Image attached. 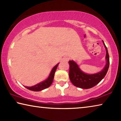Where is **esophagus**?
<instances>
[{
	"label": "esophagus",
	"mask_w": 121,
	"mask_h": 121,
	"mask_svg": "<svg viewBox=\"0 0 121 121\" xmlns=\"http://www.w3.org/2000/svg\"><path fill=\"white\" fill-rule=\"evenodd\" d=\"M69 60H70V58L68 56H67V57H65L64 58V60L65 61H68Z\"/></svg>",
	"instance_id": "obj_1"
}]
</instances>
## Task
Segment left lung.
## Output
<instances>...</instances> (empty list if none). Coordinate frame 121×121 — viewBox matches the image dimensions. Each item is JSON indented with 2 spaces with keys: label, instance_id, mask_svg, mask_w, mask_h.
I'll return each mask as SVG.
<instances>
[{
  "label": "left lung",
  "instance_id": "obj_1",
  "mask_svg": "<svg viewBox=\"0 0 121 121\" xmlns=\"http://www.w3.org/2000/svg\"><path fill=\"white\" fill-rule=\"evenodd\" d=\"M106 50V64L101 71L95 74H87L82 71L78 65L73 61H69V76L71 82L73 85L82 89H90L97 85L107 73L109 66V56L107 47L102 40Z\"/></svg>",
  "mask_w": 121,
  "mask_h": 121
}]
</instances>
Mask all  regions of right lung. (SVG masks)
I'll use <instances>...</instances> for the list:
<instances>
[{
  "mask_svg": "<svg viewBox=\"0 0 121 121\" xmlns=\"http://www.w3.org/2000/svg\"><path fill=\"white\" fill-rule=\"evenodd\" d=\"M58 65L59 63H58L56 65H55V66L53 67L52 71H51L50 76H49L48 79H46L45 81L42 82H40V83H38L35 85L32 86H25V87H26V89H28V90H31V91H42L43 90L45 89L48 87H50L53 82V79H54V73H56V70L57 67H58Z\"/></svg>",
  "mask_w": 121,
  "mask_h": 121,
  "instance_id": "obj_1",
  "label": "right lung"
}]
</instances>
